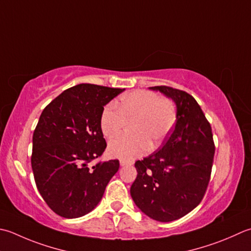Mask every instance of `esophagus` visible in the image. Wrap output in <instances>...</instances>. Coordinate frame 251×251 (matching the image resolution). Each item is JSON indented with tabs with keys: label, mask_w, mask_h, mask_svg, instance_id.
Returning a JSON list of instances; mask_svg holds the SVG:
<instances>
[{
	"label": "esophagus",
	"mask_w": 251,
	"mask_h": 251,
	"mask_svg": "<svg viewBox=\"0 0 251 251\" xmlns=\"http://www.w3.org/2000/svg\"><path fill=\"white\" fill-rule=\"evenodd\" d=\"M134 164V161L132 160H121V165L125 166V165H132Z\"/></svg>",
	"instance_id": "obj_1"
}]
</instances>
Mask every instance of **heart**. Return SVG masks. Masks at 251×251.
Returning a JSON list of instances; mask_svg holds the SVG:
<instances>
[{
    "instance_id": "heart-1",
    "label": "heart",
    "mask_w": 251,
    "mask_h": 251,
    "mask_svg": "<svg viewBox=\"0 0 251 251\" xmlns=\"http://www.w3.org/2000/svg\"><path fill=\"white\" fill-rule=\"evenodd\" d=\"M177 120V109L173 100L160 98L150 90H135L122 97L115 104L103 110L100 126L103 135L115 138L131 124V137L112 140L109 151L120 159H135L145 155L152 147L159 148L173 130Z\"/></svg>"
}]
</instances>
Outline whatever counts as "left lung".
Masks as SVG:
<instances>
[{
	"instance_id": "obj_1",
	"label": "left lung",
	"mask_w": 251,
	"mask_h": 251,
	"mask_svg": "<svg viewBox=\"0 0 251 251\" xmlns=\"http://www.w3.org/2000/svg\"><path fill=\"white\" fill-rule=\"evenodd\" d=\"M151 89L175 101L177 120L161 149L136 161L138 174L130 195L148 217L171 222L189 213L203 199L215 146L210 123L193 96L169 86Z\"/></svg>"
}]
</instances>
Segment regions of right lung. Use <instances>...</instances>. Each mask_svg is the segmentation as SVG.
I'll use <instances>...</instances> for the list:
<instances>
[{"label":"right lung","mask_w":251,"mask_h":251,"mask_svg":"<svg viewBox=\"0 0 251 251\" xmlns=\"http://www.w3.org/2000/svg\"><path fill=\"white\" fill-rule=\"evenodd\" d=\"M123 90L80 83L63 91L41 113L32 137L31 168L41 197L60 217L89 213L119 171L117 159L91 162L106 148L100 126L104 105Z\"/></svg>","instance_id":"add662e5"}]
</instances>
